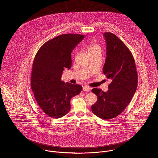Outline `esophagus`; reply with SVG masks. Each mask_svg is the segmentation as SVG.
<instances>
[{"mask_svg":"<svg viewBox=\"0 0 158 158\" xmlns=\"http://www.w3.org/2000/svg\"><path fill=\"white\" fill-rule=\"evenodd\" d=\"M82 89H83V91H84L89 92V91H90V88H89V87H88V86H84L83 87Z\"/></svg>","mask_w":158,"mask_h":158,"instance_id":"34e87169","label":"esophagus"}]
</instances>
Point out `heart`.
Instances as JSON below:
<instances>
[{
	"instance_id": "obj_1",
	"label": "heart",
	"mask_w": 158,
	"mask_h": 158,
	"mask_svg": "<svg viewBox=\"0 0 158 158\" xmlns=\"http://www.w3.org/2000/svg\"><path fill=\"white\" fill-rule=\"evenodd\" d=\"M100 46L95 41L92 42L88 46V50L89 52H93V51H100Z\"/></svg>"
}]
</instances>
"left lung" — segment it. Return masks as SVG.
Returning a JSON list of instances; mask_svg holds the SVG:
<instances>
[{"mask_svg":"<svg viewBox=\"0 0 158 158\" xmlns=\"http://www.w3.org/2000/svg\"><path fill=\"white\" fill-rule=\"evenodd\" d=\"M106 43V58L103 72L111 81L106 92L97 88V96L92 112L100 118L110 120L120 115L131 102L138 85V74L132 54L125 44L110 32L103 34Z\"/></svg>","mask_w":158,"mask_h":158,"instance_id":"8db88e82","label":"left lung"}]
</instances>
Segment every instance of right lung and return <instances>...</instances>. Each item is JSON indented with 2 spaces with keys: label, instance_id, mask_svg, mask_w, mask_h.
<instances>
[{
  "label": "right lung",
  "instance_id": "right-lung-1",
  "mask_svg": "<svg viewBox=\"0 0 158 158\" xmlns=\"http://www.w3.org/2000/svg\"><path fill=\"white\" fill-rule=\"evenodd\" d=\"M84 35L67 34L45 43L32 64L31 85L36 102L49 117L58 118L70 109V100L82 91L81 85L61 81L62 72L72 67V52Z\"/></svg>",
  "mask_w": 158,
  "mask_h": 158
}]
</instances>
